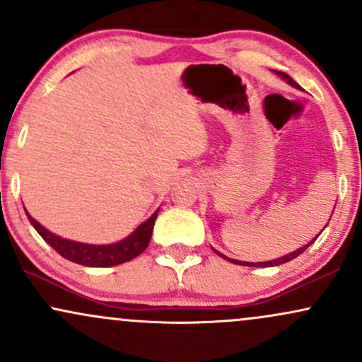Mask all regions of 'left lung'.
Segmentation results:
<instances>
[{
  "label": "left lung",
  "instance_id": "8db88e82",
  "mask_svg": "<svg viewBox=\"0 0 362 362\" xmlns=\"http://www.w3.org/2000/svg\"><path fill=\"white\" fill-rule=\"evenodd\" d=\"M276 74H277V76H281V78H282V80H284L286 83H289V85H291V86H294V88H300V85H298V83H296V81H294V80H293V78H291V76H288V74H286V73L276 71ZM328 221H330V219H328ZM325 226H327V224H325ZM317 238H318V235H317V236H315V238H313V240H311V242H310V243L303 245V247H300V248H298V250L291 252V253H288V255H284V257H279V259H274V260H269V262H242V260H236V259H228V257H224V255H223V253H219L218 250H214V248H213V250H214L216 253H218V255H219V257H223V259H228V260H230V262H233V264H236V265H247V267H274V265H281V264H286V262H289V260L296 259V257H298V255H301V253H303V252H305V250H306V248H308V247H310V245H311V243H313V242H315V240H317Z\"/></svg>",
  "mask_w": 362,
  "mask_h": 362
}]
</instances>
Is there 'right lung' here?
<instances>
[{"label": "right lung", "instance_id": "add662e5", "mask_svg": "<svg viewBox=\"0 0 362 362\" xmlns=\"http://www.w3.org/2000/svg\"><path fill=\"white\" fill-rule=\"evenodd\" d=\"M27 213V211H25ZM158 211H155L144 223H141L127 238L120 240L117 243L110 245H91L73 242V240L62 238L59 235H54L47 228H44L39 221H35L27 213L28 221L35 228L37 233L47 242L51 247L64 259L74 262V264L86 265V267H112V265L124 264L141 255L148 248L151 240L153 226H155Z\"/></svg>", "mask_w": 362, "mask_h": 362}]
</instances>
